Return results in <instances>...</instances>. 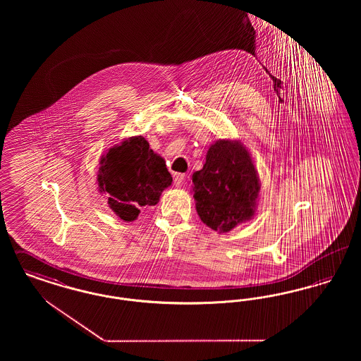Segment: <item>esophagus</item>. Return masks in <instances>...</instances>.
Listing matches in <instances>:
<instances>
[{
    "label": "esophagus",
    "instance_id": "obj_1",
    "mask_svg": "<svg viewBox=\"0 0 361 361\" xmlns=\"http://www.w3.org/2000/svg\"><path fill=\"white\" fill-rule=\"evenodd\" d=\"M184 181H185V174H183V173H177V174L174 176V185H176L177 188L183 187Z\"/></svg>",
    "mask_w": 361,
    "mask_h": 361
}]
</instances>
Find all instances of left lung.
<instances>
[{
  "label": "left lung",
  "mask_w": 361,
  "mask_h": 361,
  "mask_svg": "<svg viewBox=\"0 0 361 361\" xmlns=\"http://www.w3.org/2000/svg\"><path fill=\"white\" fill-rule=\"evenodd\" d=\"M192 183L196 211L209 228L227 233L255 215L257 171L238 142L224 139L212 145L203 169L193 173Z\"/></svg>",
  "instance_id": "1"
}]
</instances>
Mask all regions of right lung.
<instances>
[{"mask_svg": "<svg viewBox=\"0 0 361 361\" xmlns=\"http://www.w3.org/2000/svg\"><path fill=\"white\" fill-rule=\"evenodd\" d=\"M100 165L99 189L108 196L109 208L126 222L135 221L140 208L155 206L173 181L164 158L142 137L112 147L102 157Z\"/></svg>", "mask_w": 361, "mask_h": 361, "instance_id": "obj_1", "label": "right lung"}]
</instances>
